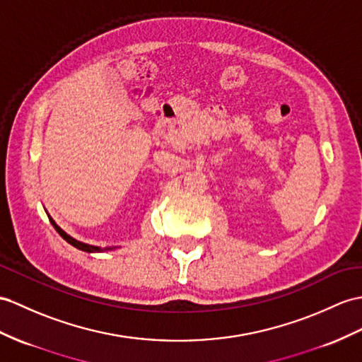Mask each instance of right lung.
<instances>
[{
	"label": "right lung",
	"instance_id": "add662e5",
	"mask_svg": "<svg viewBox=\"0 0 362 362\" xmlns=\"http://www.w3.org/2000/svg\"><path fill=\"white\" fill-rule=\"evenodd\" d=\"M50 223H52V226L55 227V230L64 238V240L69 243V244H72L74 247H76V249H79V250H83V252H89V253H93V252H103V249H100V247H95V245H89V244H84V243H79V241H76L75 238H72V236H69L63 228L61 227H58L57 224H55V221L54 219L50 218ZM104 250H107V249H104ZM110 250V249H109Z\"/></svg>",
	"mask_w": 362,
	"mask_h": 362
}]
</instances>
